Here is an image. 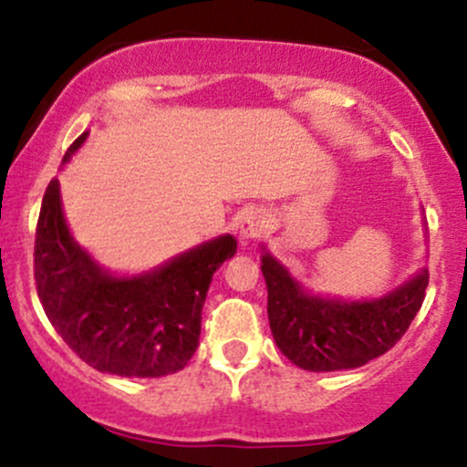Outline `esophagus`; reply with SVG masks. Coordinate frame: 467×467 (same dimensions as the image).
Here are the masks:
<instances>
[{"instance_id":"esophagus-1","label":"esophagus","mask_w":467,"mask_h":467,"mask_svg":"<svg viewBox=\"0 0 467 467\" xmlns=\"http://www.w3.org/2000/svg\"><path fill=\"white\" fill-rule=\"evenodd\" d=\"M265 228H268V219H265V213L261 208H248L242 214V222H239V234H242L244 242L261 237Z\"/></svg>"}]
</instances>
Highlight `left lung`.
Wrapping results in <instances>:
<instances>
[{"label": "left lung", "mask_w": 467, "mask_h": 467, "mask_svg": "<svg viewBox=\"0 0 467 467\" xmlns=\"http://www.w3.org/2000/svg\"><path fill=\"white\" fill-rule=\"evenodd\" d=\"M261 273L276 348L312 372L350 370L390 350L421 308L430 279L423 268L381 299L341 301L306 292L268 250L261 254Z\"/></svg>", "instance_id": "obj_1"}]
</instances>
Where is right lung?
Masks as SVG:
<instances>
[{
  "instance_id": "add662e5",
  "label": "right lung",
  "mask_w": 467,
  "mask_h": 467,
  "mask_svg": "<svg viewBox=\"0 0 467 467\" xmlns=\"http://www.w3.org/2000/svg\"><path fill=\"white\" fill-rule=\"evenodd\" d=\"M234 253L237 239L223 234L146 275L112 276L73 239L53 179L35 234V284L46 317L81 361L117 377H166L197 350L208 285Z\"/></svg>"
}]
</instances>
